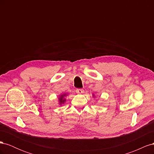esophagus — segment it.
Here are the masks:
<instances>
[{
  "mask_svg": "<svg viewBox=\"0 0 154 154\" xmlns=\"http://www.w3.org/2000/svg\"><path fill=\"white\" fill-rule=\"evenodd\" d=\"M83 92H84V90L83 89V88H78V89H76V93L77 94H82V93H83Z\"/></svg>",
  "mask_w": 154,
  "mask_h": 154,
  "instance_id": "1",
  "label": "esophagus"
}]
</instances>
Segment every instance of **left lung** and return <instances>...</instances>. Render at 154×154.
Masks as SVG:
<instances>
[{
  "mask_svg": "<svg viewBox=\"0 0 154 154\" xmlns=\"http://www.w3.org/2000/svg\"><path fill=\"white\" fill-rule=\"evenodd\" d=\"M93 96H94V94H93Z\"/></svg>",
  "mask_w": 154,
  "mask_h": 154,
  "instance_id": "obj_1",
  "label": "left lung"
}]
</instances>
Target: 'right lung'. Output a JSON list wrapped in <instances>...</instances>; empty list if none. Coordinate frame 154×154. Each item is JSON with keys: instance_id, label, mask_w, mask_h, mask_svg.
I'll use <instances>...</instances> for the list:
<instances>
[{"instance_id": "obj_1", "label": "right lung", "mask_w": 154, "mask_h": 154, "mask_svg": "<svg viewBox=\"0 0 154 154\" xmlns=\"http://www.w3.org/2000/svg\"><path fill=\"white\" fill-rule=\"evenodd\" d=\"M67 94H66V93H64V94L60 95L59 98H58V101H59V103H60V105L63 104L65 102H66V98H65V97L67 96Z\"/></svg>"}]
</instances>
